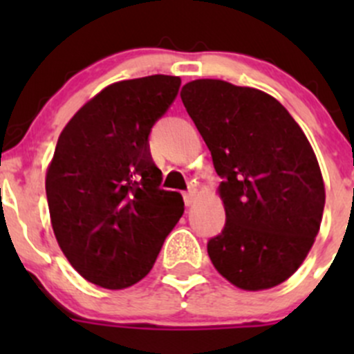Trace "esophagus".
I'll return each instance as SVG.
<instances>
[{
  "instance_id": "esophagus-1",
  "label": "esophagus",
  "mask_w": 354,
  "mask_h": 354,
  "mask_svg": "<svg viewBox=\"0 0 354 354\" xmlns=\"http://www.w3.org/2000/svg\"><path fill=\"white\" fill-rule=\"evenodd\" d=\"M197 197H198V192L195 190V188H190V190H188L187 194H185V203H187L188 207L194 205L195 200H197Z\"/></svg>"
}]
</instances>
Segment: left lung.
<instances>
[{
    "label": "left lung",
    "mask_w": 354,
    "mask_h": 354,
    "mask_svg": "<svg viewBox=\"0 0 354 354\" xmlns=\"http://www.w3.org/2000/svg\"><path fill=\"white\" fill-rule=\"evenodd\" d=\"M181 101L223 178V233L207 245L233 286L262 291L298 270L322 223L326 187L299 124L259 88L216 78L188 82Z\"/></svg>",
    "instance_id": "obj_1"
}]
</instances>
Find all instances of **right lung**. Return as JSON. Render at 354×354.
Wrapping results in <instances>:
<instances>
[{"label":"right lung","mask_w":354,"mask_h":354,"mask_svg":"<svg viewBox=\"0 0 354 354\" xmlns=\"http://www.w3.org/2000/svg\"><path fill=\"white\" fill-rule=\"evenodd\" d=\"M180 77L111 84L73 114L46 171L56 241L88 283L124 289L151 272L185 210L178 192L160 190L149 133L178 94Z\"/></svg>","instance_id":"1"}]
</instances>
